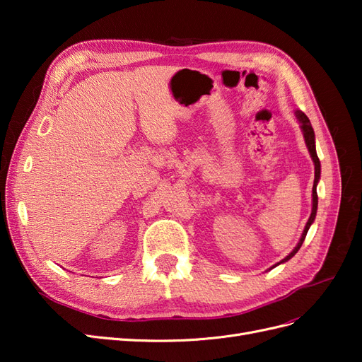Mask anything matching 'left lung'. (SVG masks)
<instances>
[{"mask_svg": "<svg viewBox=\"0 0 362 362\" xmlns=\"http://www.w3.org/2000/svg\"><path fill=\"white\" fill-rule=\"evenodd\" d=\"M294 113H296V117H298V120H299L300 129H302V134H303V139H305V145H306V148H308V152H310V156H311V160H313V163H314L313 208H311V216H310L308 222H306V225H305V228H303V233H302V235H300V238H299L298 245H296V247L290 252V254H288L286 258L281 259L279 262H276V264H275V266H272L270 269H273V267H276V266L282 264V262H287L288 259H291L296 254H298V250L300 249V246H302V243H303V240H305V237H306V233H308L310 226H311V225H313V222L315 221L317 205H319V198H317V184H319V181H320V170H322V168H320V160H319V157H317V151H315V134H314V129H313V127H311L310 119L306 117V115H305V113H302L300 110H296ZM270 269H269V270H270Z\"/></svg>", "mask_w": 362, "mask_h": 362, "instance_id": "left-lung-1", "label": "left lung"}]
</instances>
